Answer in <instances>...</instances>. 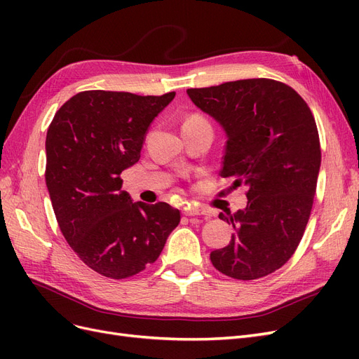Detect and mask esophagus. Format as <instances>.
Returning a JSON list of instances; mask_svg holds the SVG:
<instances>
[{"mask_svg":"<svg viewBox=\"0 0 359 359\" xmlns=\"http://www.w3.org/2000/svg\"><path fill=\"white\" fill-rule=\"evenodd\" d=\"M206 212L202 208H189L184 211V215L187 217H199V215H205Z\"/></svg>","mask_w":359,"mask_h":359,"instance_id":"esophagus-1","label":"esophagus"}]
</instances>
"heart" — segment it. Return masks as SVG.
Listing matches in <instances>:
<instances>
[{
	"instance_id": "obj_1",
	"label": "heart",
	"mask_w": 359,
	"mask_h": 359,
	"mask_svg": "<svg viewBox=\"0 0 359 359\" xmlns=\"http://www.w3.org/2000/svg\"><path fill=\"white\" fill-rule=\"evenodd\" d=\"M194 119H202V118H199V116H191V118L187 119V121H194ZM187 121H186V123H187Z\"/></svg>"
}]
</instances>
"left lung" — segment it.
<instances>
[{"instance_id": "8db88e82", "label": "left lung", "mask_w": 359, "mask_h": 359, "mask_svg": "<svg viewBox=\"0 0 359 359\" xmlns=\"http://www.w3.org/2000/svg\"><path fill=\"white\" fill-rule=\"evenodd\" d=\"M226 135L220 177L248 189L244 210L222 212L233 226L212 265L238 280L265 277L295 252L313 206L320 169L316 121L290 86L273 79H243L187 90Z\"/></svg>"}]
</instances>
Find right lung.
Wrapping results in <instances>:
<instances>
[{
	"mask_svg": "<svg viewBox=\"0 0 359 359\" xmlns=\"http://www.w3.org/2000/svg\"><path fill=\"white\" fill-rule=\"evenodd\" d=\"M173 97L83 91L48 128L45 177L60 229L104 277H132L156 262L180 223V211L166 202H133L119 178L139 161L151 123Z\"/></svg>",
	"mask_w": 359,
	"mask_h": 359,
	"instance_id": "obj_1",
	"label": "right lung"
}]
</instances>
